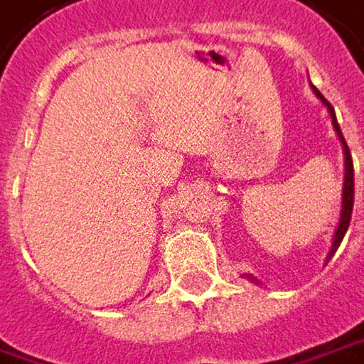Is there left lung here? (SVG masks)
Returning <instances> with one entry per match:
<instances>
[{"mask_svg": "<svg viewBox=\"0 0 364 364\" xmlns=\"http://www.w3.org/2000/svg\"><path fill=\"white\" fill-rule=\"evenodd\" d=\"M314 95L327 106V110H329V114H331V122H333V129H336V133H338V137H340V141H342V146H344V193H342V215H340V225H338V229H336V235H333V242H331V250H329V254H327V260L336 254V250L340 248V244H342V240H344V235H346L348 231V225H350V216H352V206H354V166H352V156H350V149L346 146V139H344V135H342V131H340V124H338V120H336V112H333V106L321 95V91L313 87ZM250 281H256L252 275H248Z\"/></svg>", "mask_w": 364, "mask_h": 364, "instance_id": "1", "label": "left lung"}]
</instances>
